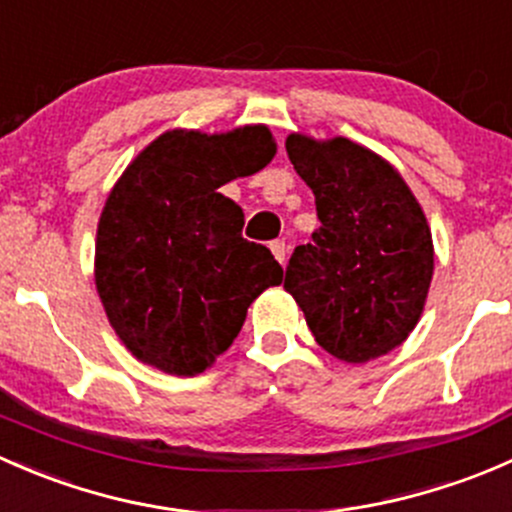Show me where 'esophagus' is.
I'll return each instance as SVG.
<instances>
[{
	"mask_svg": "<svg viewBox=\"0 0 512 512\" xmlns=\"http://www.w3.org/2000/svg\"><path fill=\"white\" fill-rule=\"evenodd\" d=\"M271 251H273V256L278 258V263H286V256H288V246H286V241H283V239L271 241Z\"/></svg>",
	"mask_w": 512,
	"mask_h": 512,
	"instance_id": "obj_1",
	"label": "esophagus"
}]
</instances>
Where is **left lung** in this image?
<instances>
[{
  "mask_svg": "<svg viewBox=\"0 0 512 512\" xmlns=\"http://www.w3.org/2000/svg\"><path fill=\"white\" fill-rule=\"evenodd\" d=\"M315 194L320 226L295 246L286 288L318 345L342 362H370L407 340L424 310L434 244L407 182L345 138L286 140Z\"/></svg>",
  "mask_w": 512,
  "mask_h": 512,
  "instance_id": "obj_1",
  "label": "left lung"
}]
</instances>
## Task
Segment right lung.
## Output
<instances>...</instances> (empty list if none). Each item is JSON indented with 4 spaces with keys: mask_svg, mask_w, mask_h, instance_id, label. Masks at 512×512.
<instances>
[{
    "mask_svg": "<svg viewBox=\"0 0 512 512\" xmlns=\"http://www.w3.org/2000/svg\"><path fill=\"white\" fill-rule=\"evenodd\" d=\"M276 142L263 125L224 135L170 130L123 172L98 221L96 288L130 352L194 377L236 340L246 310L283 281L244 212L217 192L263 170Z\"/></svg>",
    "mask_w": 512,
    "mask_h": 512,
    "instance_id": "obj_1",
    "label": "right lung"
}]
</instances>
